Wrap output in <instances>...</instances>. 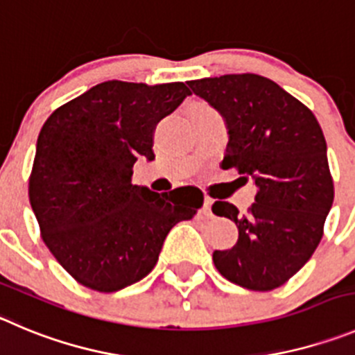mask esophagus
I'll use <instances>...</instances> for the list:
<instances>
[{
	"label": "esophagus",
	"instance_id": "34e87169",
	"mask_svg": "<svg viewBox=\"0 0 355 355\" xmlns=\"http://www.w3.org/2000/svg\"><path fill=\"white\" fill-rule=\"evenodd\" d=\"M211 203H214V201H211L210 198H205V201H203V214L205 215H211Z\"/></svg>",
	"mask_w": 355,
	"mask_h": 355
}]
</instances>
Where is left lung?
<instances>
[{
  "instance_id": "obj_1",
  "label": "left lung",
  "mask_w": 355,
  "mask_h": 355,
  "mask_svg": "<svg viewBox=\"0 0 355 355\" xmlns=\"http://www.w3.org/2000/svg\"><path fill=\"white\" fill-rule=\"evenodd\" d=\"M187 85L226 121L224 170L234 168L257 185L256 203L245 215L227 201L211 207L238 227L236 245L214 252L215 268L245 289H277L315 252L333 205L322 129L310 108L261 75H223Z\"/></svg>"
}]
</instances>
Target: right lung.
I'll use <instances>...</instances> for the list:
<instances>
[{"instance_id":"obj_1","label":"right lung","mask_w":355,"mask_h":355,"mask_svg":"<svg viewBox=\"0 0 355 355\" xmlns=\"http://www.w3.org/2000/svg\"><path fill=\"white\" fill-rule=\"evenodd\" d=\"M191 91L184 82L108 80L45 121L29 177L43 243L78 284L115 293L147 277L171 227L203 205L194 187L157 194L131 184L154 131Z\"/></svg>"}]
</instances>
